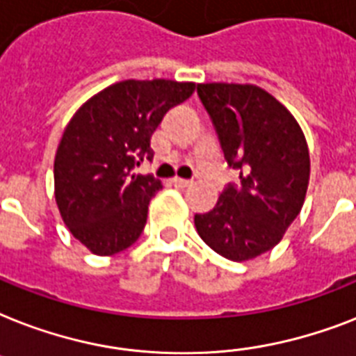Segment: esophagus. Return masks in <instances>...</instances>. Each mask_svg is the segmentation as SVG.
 I'll use <instances>...</instances> for the list:
<instances>
[{
    "mask_svg": "<svg viewBox=\"0 0 356 356\" xmlns=\"http://www.w3.org/2000/svg\"><path fill=\"white\" fill-rule=\"evenodd\" d=\"M172 183L179 188H184V186H190V184H192V181H188V179H181V177H173Z\"/></svg>",
    "mask_w": 356,
    "mask_h": 356,
    "instance_id": "1",
    "label": "esophagus"
}]
</instances>
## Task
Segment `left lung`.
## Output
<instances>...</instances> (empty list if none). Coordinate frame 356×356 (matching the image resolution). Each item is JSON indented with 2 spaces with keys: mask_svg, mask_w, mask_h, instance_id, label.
Returning a JSON list of instances; mask_svg holds the SVG:
<instances>
[{
  "mask_svg": "<svg viewBox=\"0 0 356 356\" xmlns=\"http://www.w3.org/2000/svg\"><path fill=\"white\" fill-rule=\"evenodd\" d=\"M225 161L239 168L216 207L193 223L208 247L248 261L282 241L305 201L311 159L300 124L280 100L254 83H199Z\"/></svg>",
  "mask_w": 356,
  "mask_h": 356,
  "instance_id": "obj_1",
  "label": "left lung"
}]
</instances>
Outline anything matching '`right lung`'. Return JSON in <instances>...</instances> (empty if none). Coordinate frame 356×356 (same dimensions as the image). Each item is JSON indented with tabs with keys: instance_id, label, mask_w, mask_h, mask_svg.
<instances>
[{
	"instance_id": "add662e5",
	"label": "right lung",
	"mask_w": 356,
	"mask_h": 356,
	"mask_svg": "<svg viewBox=\"0 0 356 356\" xmlns=\"http://www.w3.org/2000/svg\"><path fill=\"white\" fill-rule=\"evenodd\" d=\"M193 91V82L122 80L69 120L54 157V199L69 232L89 252L113 256L143 234L149 199L163 184L133 168L153 159V131Z\"/></svg>"
}]
</instances>
